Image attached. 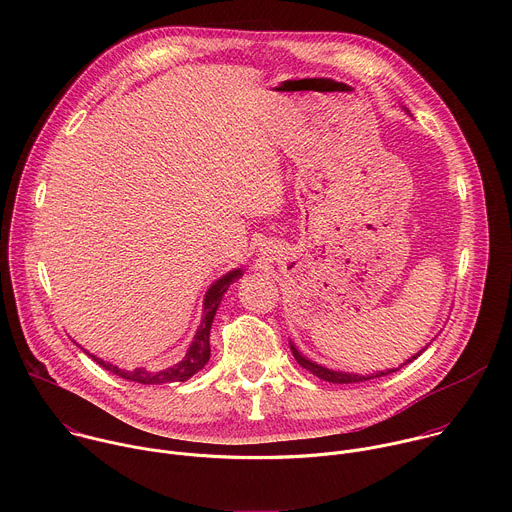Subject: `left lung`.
<instances>
[{"label": "left lung", "mask_w": 512, "mask_h": 512, "mask_svg": "<svg viewBox=\"0 0 512 512\" xmlns=\"http://www.w3.org/2000/svg\"><path fill=\"white\" fill-rule=\"evenodd\" d=\"M291 346V352H294V358L298 360V364H302L304 369H308L312 375H316L318 379H322V381H328V383H360V381H369V379H377V377H385V375H391V373H395V371H399V369H391V371H381V373H375V375H371V377H360V375H350V373H338V371H330V369H324V367H320V364H316V362H312V360H308L306 356H302L300 352H298V348L294 346V344H289ZM423 352V350H421ZM419 352V354H421ZM419 354H415L413 358H409L407 362H411V360H415ZM405 362V364H407Z\"/></svg>", "instance_id": "obj_1"}]
</instances>
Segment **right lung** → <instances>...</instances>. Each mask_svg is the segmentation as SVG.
I'll return each mask as SVG.
<instances>
[{
    "mask_svg": "<svg viewBox=\"0 0 512 512\" xmlns=\"http://www.w3.org/2000/svg\"><path fill=\"white\" fill-rule=\"evenodd\" d=\"M243 275L241 269H235L227 275H223L218 281L212 283V287L206 291V298H204V318H202V324L186 352V356L174 364V367L166 369V371H145V369H135V371H123V369H117L115 364H109L93 354H89L97 364H101V367L105 371H111L113 375L121 377V379H127L131 383H139V385H164V383H182L186 379H190L194 373H198L204 364L208 362L210 358V326H212V320H214V314H216V308L218 304H221V298L225 291L229 289V285H233L239 277Z\"/></svg>",
    "mask_w": 512,
    "mask_h": 512,
    "instance_id": "add662e5",
    "label": "right lung"
}]
</instances>
